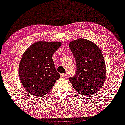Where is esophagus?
<instances>
[{
	"label": "esophagus",
	"instance_id": "obj_1",
	"mask_svg": "<svg viewBox=\"0 0 125 125\" xmlns=\"http://www.w3.org/2000/svg\"><path fill=\"white\" fill-rule=\"evenodd\" d=\"M61 78H66L67 75L66 74H64V73H61Z\"/></svg>",
	"mask_w": 125,
	"mask_h": 125
}]
</instances>
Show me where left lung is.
Masks as SVG:
<instances>
[{
  "mask_svg": "<svg viewBox=\"0 0 125 125\" xmlns=\"http://www.w3.org/2000/svg\"><path fill=\"white\" fill-rule=\"evenodd\" d=\"M69 47L76 63V73L69 81L82 95L94 94L101 89L106 78V66L101 50L95 43L83 38L71 41Z\"/></svg>",
  "mask_w": 125,
  "mask_h": 125,
  "instance_id": "8db88e82",
  "label": "left lung"
}]
</instances>
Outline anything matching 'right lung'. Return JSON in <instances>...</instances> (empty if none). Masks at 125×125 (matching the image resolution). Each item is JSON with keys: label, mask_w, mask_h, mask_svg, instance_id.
<instances>
[{"label": "right lung", "mask_w": 125, "mask_h": 125, "mask_svg": "<svg viewBox=\"0 0 125 125\" xmlns=\"http://www.w3.org/2000/svg\"><path fill=\"white\" fill-rule=\"evenodd\" d=\"M61 45L60 42L38 41L24 53L19 74L24 88L30 94L37 97L45 96L60 78L52 57Z\"/></svg>", "instance_id": "right-lung-1"}]
</instances>
